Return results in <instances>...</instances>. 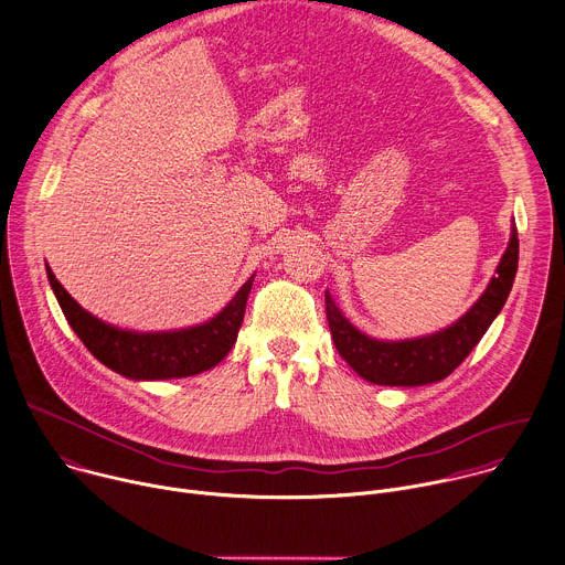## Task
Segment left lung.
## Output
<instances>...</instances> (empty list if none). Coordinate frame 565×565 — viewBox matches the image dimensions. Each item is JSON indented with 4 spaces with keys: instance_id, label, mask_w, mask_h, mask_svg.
I'll use <instances>...</instances> for the list:
<instances>
[{
    "instance_id": "1",
    "label": "left lung",
    "mask_w": 565,
    "mask_h": 565,
    "mask_svg": "<svg viewBox=\"0 0 565 565\" xmlns=\"http://www.w3.org/2000/svg\"><path fill=\"white\" fill-rule=\"evenodd\" d=\"M519 264V237L512 228L510 244L497 266V277L481 299L450 328L411 341H377L359 332L326 292V317L337 352L365 382L380 386H424L448 374L481 341L488 326L501 312Z\"/></svg>"
}]
</instances>
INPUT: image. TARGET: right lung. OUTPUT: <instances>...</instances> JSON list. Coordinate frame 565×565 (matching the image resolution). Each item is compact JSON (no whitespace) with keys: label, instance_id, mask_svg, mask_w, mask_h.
I'll return each instance as SVG.
<instances>
[{"label":"right lung","instance_id":"1","mask_svg":"<svg viewBox=\"0 0 565 565\" xmlns=\"http://www.w3.org/2000/svg\"><path fill=\"white\" fill-rule=\"evenodd\" d=\"M53 292L77 337L110 370L128 380H181L217 365L235 345L253 277L209 323L177 332H128L86 312L46 266Z\"/></svg>","mask_w":565,"mask_h":565}]
</instances>
